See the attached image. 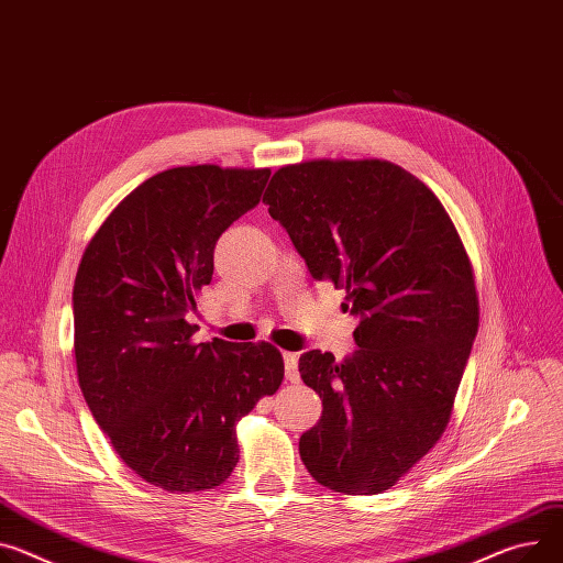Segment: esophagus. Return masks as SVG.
<instances>
[{
	"instance_id": "obj_1",
	"label": "esophagus",
	"mask_w": 563,
	"mask_h": 563,
	"mask_svg": "<svg viewBox=\"0 0 563 563\" xmlns=\"http://www.w3.org/2000/svg\"><path fill=\"white\" fill-rule=\"evenodd\" d=\"M284 369H286V378L290 383L299 380V356L292 352H284Z\"/></svg>"
}]
</instances>
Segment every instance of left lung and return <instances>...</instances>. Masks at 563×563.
<instances>
[{
  "label": "left lung",
  "mask_w": 563,
  "mask_h": 563,
  "mask_svg": "<svg viewBox=\"0 0 563 563\" xmlns=\"http://www.w3.org/2000/svg\"><path fill=\"white\" fill-rule=\"evenodd\" d=\"M264 202L311 277L347 290L342 309L358 318L352 356L299 358L322 399L301 462L329 489L380 494L449 423L481 318L466 250L438 196L393 162L284 166Z\"/></svg>",
  "instance_id": "1"
}]
</instances>
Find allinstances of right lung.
<instances>
[{
	"instance_id": "1",
	"label": "right lung",
	"mask_w": 563,
	"mask_h": 563,
	"mask_svg": "<svg viewBox=\"0 0 563 563\" xmlns=\"http://www.w3.org/2000/svg\"><path fill=\"white\" fill-rule=\"evenodd\" d=\"M271 168L178 166L128 194L85 247L74 282L78 385L119 457L170 494L219 487L236 421L275 395L268 342H194L213 247L258 205Z\"/></svg>"
}]
</instances>
